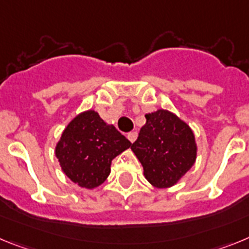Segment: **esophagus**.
Here are the masks:
<instances>
[{
    "mask_svg": "<svg viewBox=\"0 0 249 249\" xmlns=\"http://www.w3.org/2000/svg\"><path fill=\"white\" fill-rule=\"evenodd\" d=\"M137 138H138L137 131H133V133L127 134V139H129V142H135V140H137Z\"/></svg>",
    "mask_w": 249,
    "mask_h": 249,
    "instance_id": "34e87169",
    "label": "esophagus"
}]
</instances>
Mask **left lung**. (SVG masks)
<instances>
[{
  "instance_id": "1",
  "label": "left lung",
  "mask_w": 249,
  "mask_h": 249,
  "mask_svg": "<svg viewBox=\"0 0 249 249\" xmlns=\"http://www.w3.org/2000/svg\"><path fill=\"white\" fill-rule=\"evenodd\" d=\"M145 125L131 144L144 176L157 188L172 187L192 168L196 158L194 134L168 110L146 114Z\"/></svg>"
}]
</instances>
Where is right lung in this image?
<instances>
[{
	"label": "right lung",
	"instance_id": "right-lung-1",
	"mask_svg": "<svg viewBox=\"0 0 249 249\" xmlns=\"http://www.w3.org/2000/svg\"><path fill=\"white\" fill-rule=\"evenodd\" d=\"M131 142L94 110L81 112L68 125L56 145L62 170L73 183L92 189L110 174L111 160Z\"/></svg>",
	"mask_w": 249,
	"mask_h": 249
}]
</instances>
